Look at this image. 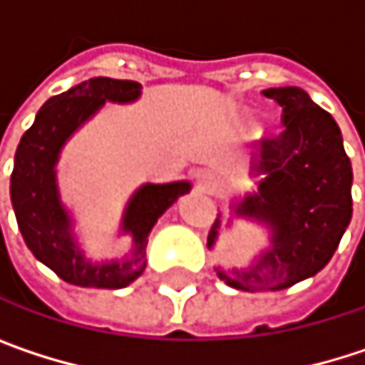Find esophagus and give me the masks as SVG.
<instances>
[{
    "label": "esophagus",
    "instance_id": "1",
    "mask_svg": "<svg viewBox=\"0 0 365 365\" xmlns=\"http://www.w3.org/2000/svg\"><path fill=\"white\" fill-rule=\"evenodd\" d=\"M196 180H198V187H200L202 192H211V190H213V175H211V173L200 171V173L196 175Z\"/></svg>",
    "mask_w": 365,
    "mask_h": 365
}]
</instances>
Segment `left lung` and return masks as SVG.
Instances as JSON below:
<instances>
[{"mask_svg":"<svg viewBox=\"0 0 365 365\" xmlns=\"http://www.w3.org/2000/svg\"><path fill=\"white\" fill-rule=\"evenodd\" d=\"M283 108V133L257 143L250 175L255 192L230 200V217L217 213L207 247L235 220L266 228L268 247L245 268H215L241 292H279L315 277L336 252L353 215V169L336 120L298 86L264 91Z\"/></svg>","mask_w":365,"mask_h":365,"instance_id":"1","label":"left lung"}]
</instances>
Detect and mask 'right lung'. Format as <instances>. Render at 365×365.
<instances>
[{"label": "right lung", "mask_w": 365, "mask_h": 365, "mask_svg": "<svg viewBox=\"0 0 365 365\" xmlns=\"http://www.w3.org/2000/svg\"><path fill=\"white\" fill-rule=\"evenodd\" d=\"M141 84L130 80L91 78L48 99L37 111L31 128L21 137L10 178L12 209L21 235L41 264L63 281L80 287L120 289L145 270L148 237L158 217L192 190L187 180L143 183L128 198L118 235H128L130 252L115 259H88L78 237L76 222L58 190L56 165L65 143L108 103H133Z\"/></svg>", "instance_id": "add662e5"}]
</instances>
